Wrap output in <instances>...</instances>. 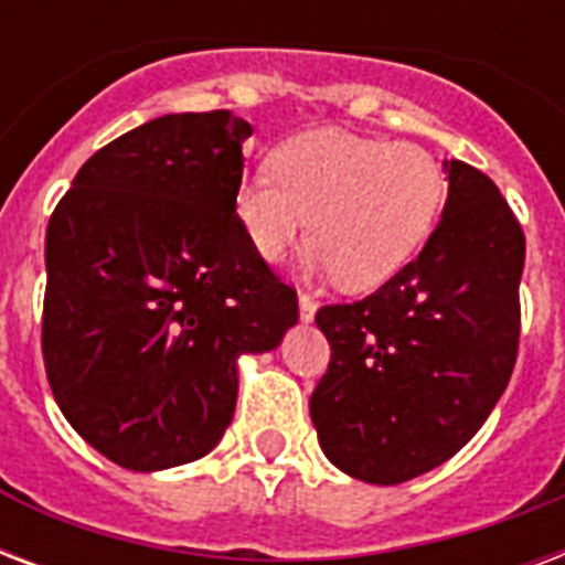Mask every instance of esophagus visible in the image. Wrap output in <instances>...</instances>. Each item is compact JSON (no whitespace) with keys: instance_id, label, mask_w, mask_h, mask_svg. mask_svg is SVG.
Masks as SVG:
<instances>
[{"instance_id":"34e87169","label":"esophagus","mask_w":565,"mask_h":565,"mask_svg":"<svg viewBox=\"0 0 565 565\" xmlns=\"http://www.w3.org/2000/svg\"><path fill=\"white\" fill-rule=\"evenodd\" d=\"M299 317L301 322H313V317H317V301L310 299L308 292H301L299 296Z\"/></svg>"}]
</instances>
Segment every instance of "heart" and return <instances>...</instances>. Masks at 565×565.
I'll list each match as a JSON object with an SVG mask.
<instances>
[{"label":"heart","mask_w":565,"mask_h":565,"mask_svg":"<svg viewBox=\"0 0 565 565\" xmlns=\"http://www.w3.org/2000/svg\"><path fill=\"white\" fill-rule=\"evenodd\" d=\"M269 172L239 181L234 211L248 246L275 264L308 225L310 269L345 290H375L411 260L446 204V175L416 143L319 128L281 143Z\"/></svg>","instance_id":"1"}]
</instances>
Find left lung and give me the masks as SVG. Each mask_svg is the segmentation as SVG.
<instances>
[{
  "instance_id": "8db88e82",
  "label": "left lung",
  "mask_w": 565,
  "mask_h": 565,
  "mask_svg": "<svg viewBox=\"0 0 565 565\" xmlns=\"http://www.w3.org/2000/svg\"><path fill=\"white\" fill-rule=\"evenodd\" d=\"M443 220L416 260L354 305L319 308L331 363L310 395L326 457L393 487L478 434L519 349L525 234L481 170L446 161Z\"/></svg>"
}]
</instances>
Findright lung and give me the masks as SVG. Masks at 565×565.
Listing matches in <instances>:
<instances>
[{
    "label": "right lung",
    "mask_w": 565,
    "mask_h": 565,
    "mask_svg": "<svg viewBox=\"0 0 565 565\" xmlns=\"http://www.w3.org/2000/svg\"><path fill=\"white\" fill-rule=\"evenodd\" d=\"M248 135L231 110L143 122L84 163L49 220V386L122 469L207 455L234 419L239 354L299 322L234 211Z\"/></svg>",
    "instance_id": "add662e5"
}]
</instances>
